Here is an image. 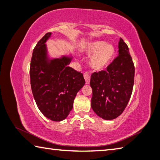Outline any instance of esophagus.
<instances>
[{"mask_svg": "<svg viewBox=\"0 0 160 160\" xmlns=\"http://www.w3.org/2000/svg\"><path fill=\"white\" fill-rule=\"evenodd\" d=\"M83 77H84V79L86 81V83L88 84L90 83V75L88 73H85L83 74Z\"/></svg>", "mask_w": 160, "mask_h": 160, "instance_id": "obj_1", "label": "esophagus"}]
</instances>
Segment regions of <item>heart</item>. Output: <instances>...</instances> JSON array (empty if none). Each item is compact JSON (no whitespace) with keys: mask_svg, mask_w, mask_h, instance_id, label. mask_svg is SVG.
I'll list each match as a JSON object with an SVG mask.
<instances>
[{"mask_svg":"<svg viewBox=\"0 0 160 160\" xmlns=\"http://www.w3.org/2000/svg\"><path fill=\"white\" fill-rule=\"evenodd\" d=\"M82 50L88 55H92L90 66L93 69L100 71L109 65L116 54V49L112 44L104 41H95L83 44Z\"/></svg>","mask_w":160,"mask_h":160,"instance_id":"b5f03b06","label":"heart"}]
</instances>
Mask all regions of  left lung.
<instances>
[{"label": "left lung", "mask_w": 160, "mask_h": 160, "mask_svg": "<svg viewBox=\"0 0 160 160\" xmlns=\"http://www.w3.org/2000/svg\"><path fill=\"white\" fill-rule=\"evenodd\" d=\"M119 55L107 71L92 74V108L99 117L112 120L122 114L131 97L134 66L129 48L122 38L119 41Z\"/></svg>", "instance_id": "obj_1"}]
</instances>
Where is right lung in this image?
<instances>
[{
    "label": "right lung",
    "mask_w": 160,
    "mask_h": 160,
    "mask_svg": "<svg viewBox=\"0 0 160 160\" xmlns=\"http://www.w3.org/2000/svg\"><path fill=\"white\" fill-rule=\"evenodd\" d=\"M47 33L34 48L30 66L31 90L41 113L54 122L65 119L73 108L77 92L85 84L82 73L68 66L71 56L51 58L46 41Z\"/></svg>",
    "instance_id": "right-lung-1"
}]
</instances>
